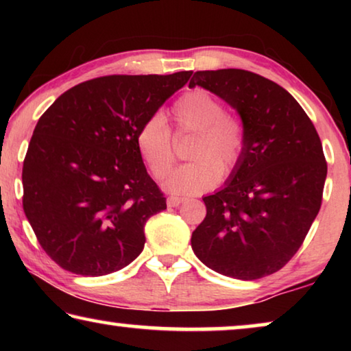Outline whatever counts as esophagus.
<instances>
[{
  "mask_svg": "<svg viewBox=\"0 0 351 351\" xmlns=\"http://www.w3.org/2000/svg\"><path fill=\"white\" fill-rule=\"evenodd\" d=\"M182 201H184V198H181V197H169L167 198V206L169 207H176V206H180Z\"/></svg>",
  "mask_w": 351,
  "mask_h": 351,
  "instance_id": "obj_1",
  "label": "esophagus"
}]
</instances>
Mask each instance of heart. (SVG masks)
Segmentation results:
<instances>
[{"label": "heart", "instance_id": "b5f03b06", "mask_svg": "<svg viewBox=\"0 0 351 351\" xmlns=\"http://www.w3.org/2000/svg\"><path fill=\"white\" fill-rule=\"evenodd\" d=\"M182 132L195 133L189 147L193 161L181 165L167 181L178 195H197L215 187L223 175L240 167L247 148V128L239 116L226 111L224 104L206 90L184 93L171 106ZM136 145L154 180L169 176L176 162L173 134L162 114H153L136 134Z\"/></svg>", "mask_w": 351, "mask_h": 351}]
</instances>
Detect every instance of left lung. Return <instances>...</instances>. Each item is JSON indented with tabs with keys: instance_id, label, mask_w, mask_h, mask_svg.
Here are the masks:
<instances>
[{
	"instance_id": "1",
	"label": "left lung",
	"mask_w": 351,
	"mask_h": 351,
	"mask_svg": "<svg viewBox=\"0 0 351 351\" xmlns=\"http://www.w3.org/2000/svg\"><path fill=\"white\" fill-rule=\"evenodd\" d=\"M215 93L247 128L243 162L204 197L192 234L197 257L219 274L257 280L294 257L322 204L326 161L311 119L291 94L245 69L197 71L189 86Z\"/></svg>"
}]
</instances>
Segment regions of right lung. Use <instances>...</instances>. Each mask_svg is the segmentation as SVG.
I'll list each match as a JSON object with an SVG mask.
<instances>
[{"label":"right lung","instance_id":"add662e5","mask_svg":"<svg viewBox=\"0 0 351 351\" xmlns=\"http://www.w3.org/2000/svg\"><path fill=\"white\" fill-rule=\"evenodd\" d=\"M190 75L97 77L63 93L38 119L23 162V209L60 268L99 277L142 252L147 219L167 204L136 134Z\"/></svg>","mask_w":351,"mask_h":351}]
</instances>
